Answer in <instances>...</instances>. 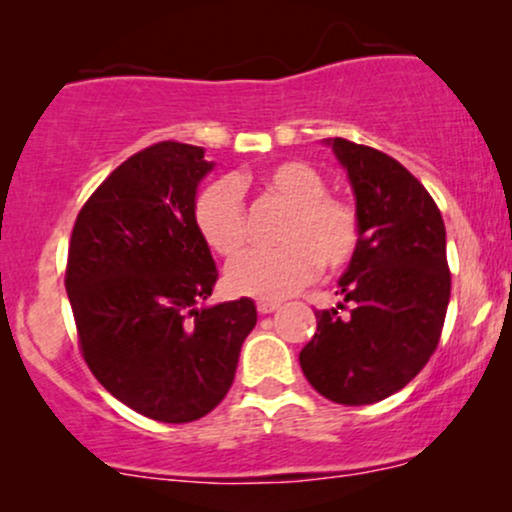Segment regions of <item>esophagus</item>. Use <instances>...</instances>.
<instances>
[{
    "mask_svg": "<svg viewBox=\"0 0 512 512\" xmlns=\"http://www.w3.org/2000/svg\"><path fill=\"white\" fill-rule=\"evenodd\" d=\"M279 301H257V310H260L262 315H269L274 313V310H279Z\"/></svg>",
    "mask_w": 512,
    "mask_h": 512,
    "instance_id": "obj_1",
    "label": "esophagus"
}]
</instances>
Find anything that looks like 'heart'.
I'll return each instance as SVG.
<instances>
[{
  "label": "heart",
  "instance_id": "b5f03b06",
  "mask_svg": "<svg viewBox=\"0 0 512 512\" xmlns=\"http://www.w3.org/2000/svg\"><path fill=\"white\" fill-rule=\"evenodd\" d=\"M260 185L289 207V216L276 233L279 248L250 250L228 264L226 284L233 293L276 301L308 284L317 264L337 272L354 260L361 243L356 209L344 199L325 195V178L310 163H276L264 170ZM195 223L216 255H238L248 240L240 182H209L197 195Z\"/></svg>",
  "mask_w": 512,
  "mask_h": 512
}]
</instances>
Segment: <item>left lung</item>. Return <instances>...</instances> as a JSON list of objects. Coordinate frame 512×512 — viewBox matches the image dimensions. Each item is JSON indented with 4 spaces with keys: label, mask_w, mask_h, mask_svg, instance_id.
I'll use <instances>...</instances> for the list:
<instances>
[{
    "label": "left lung",
    "mask_w": 512,
    "mask_h": 512,
    "mask_svg": "<svg viewBox=\"0 0 512 512\" xmlns=\"http://www.w3.org/2000/svg\"><path fill=\"white\" fill-rule=\"evenodd\" d=\"M346 170L361 243L339 279L349 315L317 310L301 368L322 397L346 407L395 395L436 351L450 303L443 216L402 163L370 146L325 139Z\"/></svg>",
    "instance_id": "left-lung-1"
}]
</instances>
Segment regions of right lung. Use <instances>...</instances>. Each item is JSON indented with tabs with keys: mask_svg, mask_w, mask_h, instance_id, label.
<instances>
[{
	"mask_svg": "<svg viewBox=\"0 0 512 512\" xmlns=\"http://www.w3.org/2000/svg\"><path fill=\"white\" fill-rule=\"evenodd\" d=\"M202 146L161 142L117 166L79 211L67 286L84 358L129 409L202 419L231 390L257 322L250 298L207 305L214 257L195 223Z\"/></svg>",
	"mask_w": 512,
	"mask_h": 512,
	"instance_id": "right-lung-1",
	"label": "right lung"
}]
</instances>
